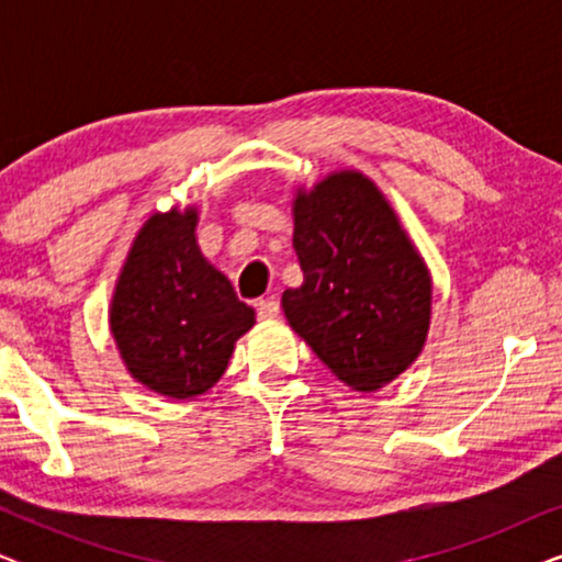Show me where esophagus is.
Here are the masks:
<instances>
[{
	"label": "esophagus",
	"instance_id": "1",
	"mask_svg": "<svg viewBox=\"0 0 562 562\" xmlns=\"http://www.w3.org/2000/svg\"><path fill=\"white\" fill-rule=\"evenodd\" d=\"M256 312L258 319H276L279 317V302H276V299H258Z\"/></svg>",
	"mask_w": 562,
	"mask_h": 562
}]
</instances>
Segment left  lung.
<instances>
[{
  "label": "left lung",
  "instance_id": "1",
  "mask_svg": "<svg viewBox=\"0 0 562 562\" xmlns=\"http://www.w3.org/2000/svg\"><path fill=\"white\" fill-rule=\"evenodd\" d=\"M294 250L304 283L281 296L291 329L356 391L404 373L425 348L432 279L381 189L360 171L296 189Z\"/></svg>",
  "mask_w": 562,
  "mask_h": 562
}]
</instances>
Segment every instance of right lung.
I'll return each mask as SVG.
<instances>
[{
    "label": "right lung",
    "mask_w": 562,
    "mask_h": 562,
    "mask_svg": "<svg viewBox=\"0 0 562 562\" xmlns=\"http://www.w3.org/2000/svg\"><path fill=\"white\" fill-rule=\"evenodd\" d=\"M196 206L156 212L137 233L110 306V329L130 375L168 398L220 381L256 312L196 245Z\"/></svg>",
    "instance_id": "add662e5"
}]
</instances>
